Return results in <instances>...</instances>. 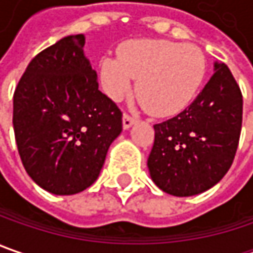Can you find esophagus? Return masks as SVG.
I'll return each instance as SVG.
<instances>
[{
  "label": "esophagus",
  "instance_id": "esophagus-1",
  "mask_svg": "<svg viewBox=\"0 0 253 253\" xmlns=\"http://www.w3.org/2000/svg\"><path fill=\"white\" fill-rule=\"evenodd\" d=\"M134 123H136V119L133 116L127 115V113L123 115V128H130Z\"/></svg>",
  "mask_w": 253,
  "mask_h": 253
}]
</instances>
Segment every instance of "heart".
Wrapping results in <instances>:
<instances>
[{"label": "heart", "instance_id": "heart-1", "mask_svg": "<svg viewBox=\"0 0 253 253\" xmlns=\"http://www.w3.org/2000/svg\"><path fill=\"white\" fill-rule=\"evenodd\" d=\"M207 62L195 45L150 39L122 46L120 56L100 62V82L106 94L120 100L137 81V94L154 116L180 113L191 103L203 84Z\"/></svg>", "mask_w": 253, "mask_h": 253}]
</instances>
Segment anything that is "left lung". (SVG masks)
Segmentation results:
<instances>
[{"label": "left lung", "instance_id": "obj_1", "mask_svg": "<svg viewBox=\"0 0 253 253\" xmlns=\"http://www.w3.org/2000/svg\"><path fill=\"white\" fill-rule=\"evenodd\" d=\"M180 115L154 125L147 166L160 190L190 197L222 180L232 161L242 127V93L225 63Z\"/></svg>", "mask_w": 253, "mask_h": 253}]
</instances>
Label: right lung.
Here are the masks:
<instances>
[{"label": "right lung", "instance_id": "right-lung-1", "mask_svg": "<svg viewBox=\"0 0 253 253\" xmlns=\"http://www.w3.org/2000/svg\"><path fill=\"white\" fill-rule=\"evenodd\" d=\"M83 46L79 34L39 52L14 93L12 125L21 161L41 188L56 195L90 187L122 133L123 115L99 90Z\"/></svg>", "mask_w": 253, "mask_h": 253}]
</instances>
